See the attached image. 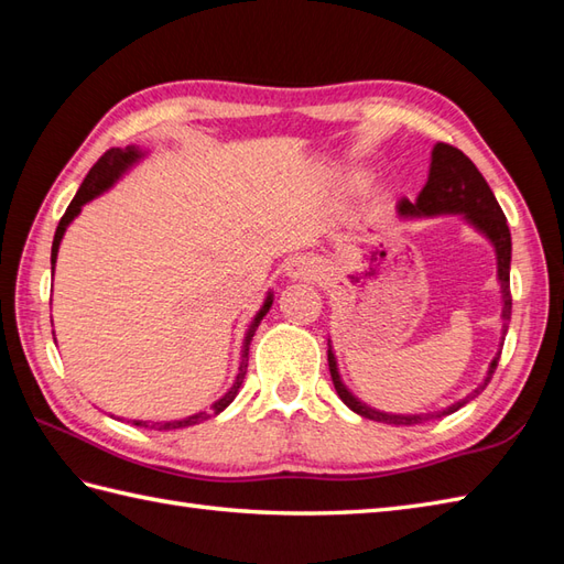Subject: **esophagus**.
Segmentation results:
<instances>
[{
    "label": "esophagus",
    "mask_w": 564,
    "mask_h": 564,
    "mask_svg": "<svg viewBox=\"0 0 564 564\" xmlns=\"http://www.w3.org/2000/svg\"><path fill=\"white\" fill-rule=\"evenodd\" d=\"M317 263L310 259V257H293L285 263V275L293 281H307V279H315L317 273Z\"/></svg>",
    "instance_id": "34e87169"
}]
</instances>
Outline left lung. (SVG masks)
Instances as JSON below:
<instances>
[{"label":"left lung","instance_id":"1","mask_svg":"<svg viewBox=\"0 0 564 564\" xmlns=\"http://www.w3.org/2000/svg\"><path fill=\"white\" fill-rule=\"evenodd\" d=\"M398 215L402 220H414V218H438V215H460V218L473 227L475 232H480L489 245L495 247L497 257V281H499V293H501V341L505 346V334L509 329L511 319V291H509V269H511V232L505 213H501L499 203L492 194V188L485 182V176L477 172V166L470 162V158L446 145V142H436L434 150H431V166H429V178L424 188L419 191L416 200H400L398 203ZM499 354L489 361L485 380L477 386L470 394H465L463 400L453 402L443 410L426 412V414H392V412H380L376 406L366 404L358 400L356 394L346 388L341 380L337 356H334L332 341H327V361H329V373L334 390L341 398V402L349 406L351 412L361 414L366 419H373V422L382 424H394V426H412V424H424L429 419H441L446 414L458 412L473 398H477L485 388L489 378H492L495 368L499 364Z\"/></svg>","mask_w":564,"mask_h":564}]
</instances>
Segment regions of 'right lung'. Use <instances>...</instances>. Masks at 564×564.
I'll list each match as a JSON object with an SVG mask.
<instances>
[{"instance_id": "add662e5", "label": "right lung", "mask_w": 564, "mask_h": 564, "mask_svg": "<svg viewBox=\"0 0 564 564\" xmlns=\"http://www.w3.org/2000/svg\"><path fill=\"white\" fill-rule=\"evenodd\" d=\"M148 158V152L145 150H140V148H135V145H128V148H111L109 152L104 154V158L91 166L89 170V174H87V178H84L82 182V186H79V191H77V196L72 198V203L67 206V210H65V215H63V220L57 223V230H55V239H53V249H51V263H53V271H55V261H57V249H59V242H63V237H65V232H67V227H69V223L77 218V215L82 213V208L87 206L89 200H94V198H99L101 194H106V191L109 188H113L118 182H121V178L133 170V166L138 164V162H142ZM271 305H273V293L269 291V295H267V301H263V305L259 307V313L254 315V319H251V325H249V329H247V334H245V344H242V358H239V370H237V378H235V382L230 386V390H227L220 400H215L208 410H198L196 414H188V416H184V419H172V422H142V419H130V422H133L135 426H150V429H158V431H170V429H184V426H194V424H200V422H206L208 416H213V414H220L225 406H230V402L237 398V392H239V388H242V382H245V376H247V361H249V344H251V337H254V332H257V327H259V322L267 317V313L271 310Z\"/></svg>"}]
</instances>
